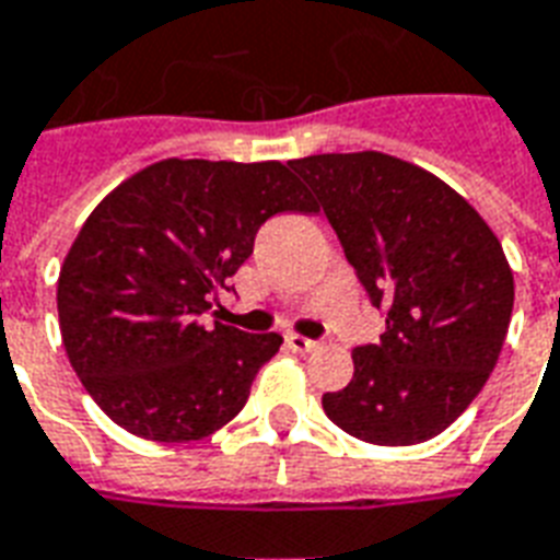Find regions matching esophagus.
Returning a JSON list of instances; mask_svg holds the SVG:
<instances>
[{"label":"esophagus","mask_w":560,"mask_h":560,"mask_svg":"<svg viewBox=\"0 0 560 560\" xmlns=\"http://www.w3.org/2000/svg\"><path fill=\"white\" fill-rule=\"evenodd\" d=\"M288 347L293 349V352H314V349H319V343L317 340H311V337L288 335Z\"/></svg>","instance_id":"esophagus-1"}]
</instances>
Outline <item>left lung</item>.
I'll return each mask as SVG.
<instances>
[{
	"instance_id": "8db88e82",
	"label": "left lung",
	"mask_w": 560,
	"mask_h": 560,
	"mask_svg": "<svg viewBox=\"0 0 560 560\" xmlns=\"http://www.w3.org/2000/svg\"><path fill=\"white\" fill-rule=\"evenodd\" d=\"M308 182L373 305L378 343L352 349V382L323 396L343 432L375 446L441 434L493 373L514 272L485 217L422 166L384 152L290 161Z\"/></svg>"
}]
</instances>
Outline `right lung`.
<instances>
[{"label":"right lung","mask_w":560,"mask_h":560,"mask_svg":"<svg viewBox=\"0 0 560 560\" xmlns=\"http://www.w3.org/2000/svg\"><path fill=\"white\" fill-rule=\"evenodd\" d=\"M279 211H317L281 161L164 158L84 220L58 276L72 370L119 429L143 441L208 438L234 420L281 335L213 319L225 281Z\"/></svg>","instance_id":"1"}]
</instances>
